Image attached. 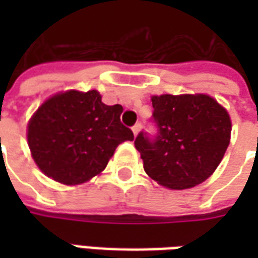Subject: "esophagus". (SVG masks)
Masks as SVG:
<instances>
[{
  "mask_svg": "<svg viewBox=\"0 0 258 258\" xmlns=\"http://www.w3.org/2000/svg\"><path fill=\"white\" fill-rule=\"evenodd\" d=\"M140 130H141V123H137L133 125V133H134V135L138 134V133H140Z\"/></svg>",
  "mask_w": 258,
  "mask_h": 258,
  "instance_id": "34e87169",
  "label": "esophagus"
}]
</instances>
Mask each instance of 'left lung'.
Listing matches in <instances>:
<instances>
[{
  "label": "left lung",
  "mask_w": 258,
  "mask_h": 258,
  "mask_svg": "<svg viewBox=\"0 0 258 258\" xmlns=\"http://www.w3.org/2000/svg\"><path fill=\"white\" fill-rule=\"evenodd\" d=\"M151 138L141 131L135 148L144 170L157 184L188 189L202 184L221 163L231 140V118L218 102L205 94L152 96Z\"/></svg>",
  "instance_id": "left-lung-1"
}]
</instances>
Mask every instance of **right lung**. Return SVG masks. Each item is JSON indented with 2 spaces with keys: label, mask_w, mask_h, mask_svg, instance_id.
<instances>
[{
  "label": "right lung",
  "mask_w": 258,
  "mask_h": 258,
  "mask_svg": "<svg viewBox=\"0 0 258 258\" xmlns=\"http://www.w3.org/2000/svg\"><path fill=\"white\" fill-rule=\"evenodd\" d=\"M121 112V105L107 106L95 90L51 96L27 125L31 156L49 178L83 184L105 170L121 142L134 140L120 121Z\"/></svg>",
  "instance_id": "1"
}]
</instances>
